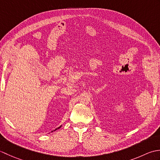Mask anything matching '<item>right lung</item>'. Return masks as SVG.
Returning <instances> with one entry per match:
<instances>
[{"instance_id": "add662e5", "label": "right lung", "mask_w": 160, "mask_h": 160, "mask_svg": "<svg viewBox=\"0 0 160 160\" xmlns=\"http://www.w3.org/2000/svg\"><path fill=\"white\" fill-rule=\"evenodd\" d=\"M60 128V127H58V128Z\"/></svg>"}]
</instances>
